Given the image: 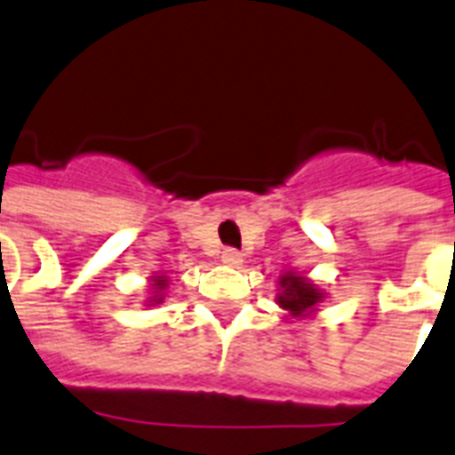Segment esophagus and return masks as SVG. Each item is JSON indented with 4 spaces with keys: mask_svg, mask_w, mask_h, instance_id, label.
Returning <instances> with one entry per match:
<instances>
[{
    "mask_svg": "<svg viewBox=\"0 0 455 455\" xmlns=\"http://www.w3.org/2000/svg\"><path fill=\"white\" fill-rule=\"evenodd\" d=\"M221 262L228 264V267H238L243 262V255L235 248H227L221 252Z\"/></svg>",
    "mask_w": 455,
    "mask_h": 455,
    "instance_id": "esophagus-1",
    "label": "esophagus"
}]
</instances>
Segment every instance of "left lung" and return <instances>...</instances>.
Here are the masks:
<instances>
[{"instance_id":"1","label":"left lung","mask_w":455,"mask_h":455,"mask_svg":"<svg viewBox=\"0 0 455 455\" xmlns=\"http://www.w3.org/2000/svg\"><path fill=\"white\" fill-rule=\"evenodd\" d=\"M281 288H283V292L278 295V304L291 311L292 316H302L309 309H314L318 299H321V292H318L316 285L309 283L302 276L288 274V276L281 278Z\"/></svg>"}]
</instances>
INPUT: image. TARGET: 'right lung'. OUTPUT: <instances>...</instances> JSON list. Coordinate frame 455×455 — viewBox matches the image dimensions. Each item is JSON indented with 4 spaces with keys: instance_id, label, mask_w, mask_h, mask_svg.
Returning <instances> with one entry per match:
<instances>
[{
    "instance_id": "right-lung-1",
    "label": "right lung",
    "mask_w": 455,
    "mask_h": 455,
    "mask_svg": "<svg viewBox=\"0 0 455 455\" xmlns=\"http://www.w3.org/2000/svg\"><path fill=\"white\" fill-rule=\"evenodd\" d=\"M157 288H164V278H157Z\"/></svg>"
}]
</instances>
